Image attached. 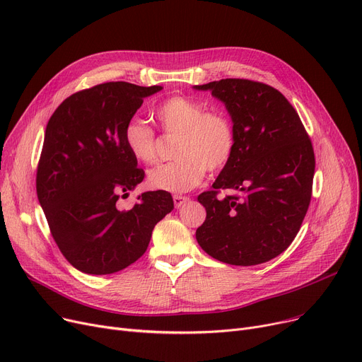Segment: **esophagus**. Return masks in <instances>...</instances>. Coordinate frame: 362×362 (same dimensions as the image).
I'll return each instance as SVG.
<instances>
[{
  "mask_svg": "<svg viewBox=\"0 0 362 362\" xmlns=\"http://www.w3.org/2000/svg\"><path fill=\"white\" fill-rule=\"evenodd\" d=\"M173 201H175V206H176V208H180V206H183V205L189 201V198H187V197H183V195H175V197H173Z\"/></svg>",
  "mask_w": 362,
  "mask_h": 362,
  "instance_id": "34e87169",
  "label": "esophagus"
}]
</instances>
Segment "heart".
Masks as SVG:
<instances>
[{
    "mask_svg": "<svg viewBox=\"0 0 362 362\" xmlns=\"http://www.w3.org/2000/svg\"><path fill=\"white\" fill-rule=\"evenodd\" d=\"M154 116L167 135H179L176 161L152 168L148 183L158 191L173 194L197 187L205 170L217 173L230 163L236 148V132L224 111L206 107L187 97H171L156 107ZM123 144L133 160L152 164L157 160L156 132L142 119L132 117L123 127Z\"/></svg>",
    "mask_w": 362,
    "mask_h": 362,
    "instance_id": "heart-1",
    "label": "heart"
}]
</instances>
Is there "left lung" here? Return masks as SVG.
Masks as SVG:
<instances>
[{
  "label": "left lung",
  "instance_id": "obj_1",
  "mask_svg": "<svg viewBox=\"0 0 362 362\" xmlns=\"http://www.w3.org/2000/svg\"><path fill=\"white\" fill-rule=\"evenodd\" d=\"M194 88L224 103L236 132L230 163L213 191L198 197L206 217L197 240L226 264L267 262L288 250L308 211L315 170L311 139L292 104L270 85L221 79ZM220 188L243 195L218 199Z\"/></svg>",
  "mask_w": 362,
  "mask_h": 362
}]
</instances>
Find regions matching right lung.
<instances>
[{
	"instance_id": "1",
	"label": "right lung",
	"mask_w": 362,
	"mask_h": 362,
	"mask_svg": "<svg viewBox=\"0 0 362 362\" xmlns=\"http://www.w3.org/2000/svg\"><path fill=\"white\" fill-rule=\"evenodd\" d=\"M161 86L107 82L70 95L51 116L36 170V194L66 259L86 274L117 273L139 259L156 224L173 210L165 191L120 199L145 171L123 144L124 123Z\"/></svg>"
}]
</instances>
